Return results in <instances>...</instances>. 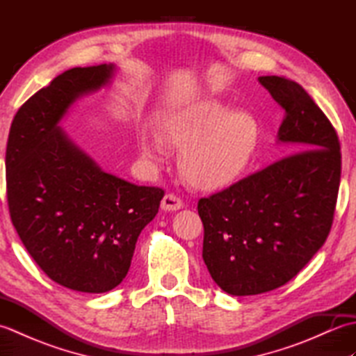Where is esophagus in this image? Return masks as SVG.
<instances>
[{
    "mask_svg": "<svg viewBox=\"0 0 356 356\" xmlns=\"http://www.w3.org/2000/svg\"><path fill=\"white\" fill-rule=\"evenodd\" d=\"M180 208H184V200L176 195L174 193L165 194V197L162 199V209L163 211H177Z\"/></svg>",
    "mask_w": 356,
    "mask_h": 356,
    "instance_id": "1",
    "label": "esophagus"
}]
</instances>
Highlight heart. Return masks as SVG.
Returning <instances> with one entry per match:
<instances>
[{"label":"heart","instance_id":"1","mask_svg":"<svg viewBox=\"0 0 356 356\" xmlns=\"http://www.w3.org/2000/svg\"><path fill=\"white\" fill-rule=\"evenodd\" d=\"M166 142L184 148L182 170L194 186L213 190L232 182L243 171L257 140V125L246 111H226L203 102L171 119ZM143 153L156 157L157 147L143 143Z\"/></svg>","mask_w":356,"mask_h":356}]
</instances>
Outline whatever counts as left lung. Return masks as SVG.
I'll return each instance as SVG.
<instances>
[{"instance_id":"8db88e82","label":"left lung","mask_w":356,"mask_h":356,"mask_svg":"<svg viewBox=\"0 0 356 356\" xmlns=\"http://www.w3.org/2000/svg\"><path fill=\"white\" fill-rule=\"evenodd\" d=\"M259 81L286 113L278 139L292 154L197 203L203 261L238 297L274 291L311 261L334 223L341 179L337 130L306 90L282 76Z\"/></svg>"}]
</instances>
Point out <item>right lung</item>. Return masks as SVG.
<instances>
[{
    "mask_svg": "<svg viewBox=\"0 0 356 356\" xmlns=\"http://www.w3.org/2000/svg\"><path fill=\"white\" fill-rule=\"evenodd\" d=\"M111 72L101 64L59 74L21 105L6 148L7 207L22 245L53 282L88 293L125 278L165 195L101 171L58 128L70 104Z\"/></svg>",
    "mask_w": 356,
    "mask_h": 356,
    "instance_id": "1",
    "label": "right lung"
}]
</instances>
